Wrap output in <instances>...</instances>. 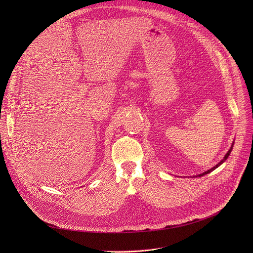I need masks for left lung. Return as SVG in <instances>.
Segmentation results:
<instances>
[{
    "label": "left lung",
    "instance_id": "8db88e82",
    "mask_svg": "<svg viewBox=\"0 0 253 253\" xmlns=\"http://www.w3.org/2000/svg\"><path fill=\"white\" fill-rule=\"evenodd\" d=\"M233 144H234V143H233ZM232 149H233V147H232V148H231V149H230V150H229V152H228V153H227V155H225V156H224V157H223V159H222V160H221V161H220V162H219V163H218V164H217V165H215V166H214V167H213V168H211V169H209V170H208V171H206V172H204V173H202V174H200V175H199V176H203V175H205V174H207V173H209V172H211V171H212V170H214V169H215V168H217V167H218V166H219V165H221V164H222V163H223V162H224V161H225V160H227V159H228V157H229V155H230V154H231V152H232Z\"/></svg>",
    "mask_w": 253,
    "mask_h": 253
}]
</instances>
